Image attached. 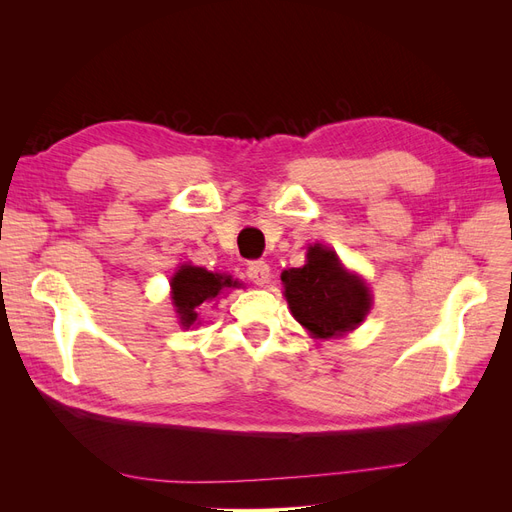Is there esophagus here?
<instances>
[{
	"label": "esophagus",
	"mask_w": 512,
	"mask_h": 512,
	"mask_svg": "<svg viewBox=\"0 0 512 512\" xmlns=\"http://www.w3.org/2000/svg\"><path fill=\"white\" fill-rule=\"evenodd\" d=\"M247 277H250L252 284L256 286H265L269 284V277H271V269L265 260H254L247 265Z\"/></svg>",
	"instance_id": "obj_1"
}]
</instances>
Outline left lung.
Segmentation results:
<instances>
[{
    "label": "left lung",
    "mask_w": 512,
    "mask_h": 512,
    "mask_svg": "<svg viewBox=\"0 0 512 512\" xmlns=\"http://www.w3.org/2000/svg\"><path fill=\"white\" fill-rule=\"evenodd\" d=\"M292 316L316 337H337L356 329L369 312L367 286L350 275L337 254L322 245L307 250V262L282 273Z\"/></svg>",
    "instance_id": "left-lung-1"
}]
</instances>
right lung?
Here are the masks:
<instances>
[{
	"instance_id": "right-lung-1",
	"label": "right lung",
	"mask_w": 512,
	"mask_h": 512,
	"mask_svg": "<svg viewBox=\"0 0 512 512\" xmlns=\"http://www.w3.org/2000/svg\"><path fill=\"white\" fill-rule=\"evenodd\" d=\"M170 286H173V303L181 318L179 322L183 327H190V324L198 320V312L203 303L218 297L224 288L237 286V282L232 284L230 277L211 273L203 267L185 265L175 273Z\"/></svg>"
}]
</instances>
